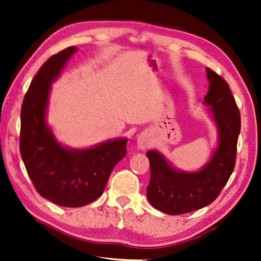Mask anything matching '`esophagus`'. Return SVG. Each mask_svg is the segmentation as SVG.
Returning <instances> with one entry per match:
<instances>
[{
    "mask_svg": "<svg viewBox=\"0 0 261 261\" xmlns=\"http://www.w3.org/2000/svg\"><path fill=\"white\" fill-rule=\"evenodd\" d=\"M152 145L150 137L147 134V132H142L139 136H138L137 139V147L139 150H146V149L150 148V146Z\"/></svg>",
    "mask_w": 261,
    "mask_h": 261,
    "instance_id": "obj_1",
    "label": "esophagus"
}]
</instances>
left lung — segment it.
<instances>
[{
	"instance_id": "8db88e82",
	"label": "left lung",
	"mask_w": 261,
	"mask_h": 261,
	"mask_svg": "<svg viewBox=\"0 0 261 261\" xmlns=\"http://www.w3.org/2000/svg\"><path fill=\"white\" fill-rule=\"evenodd\" d=\"M206 76L210 87L204 104L210 107L219 134V145L211 159L198 171H182L159 151L147 152L150 163L147 198L154 208L170 215L190 213L214 202L234 169L241 129L239 109L228 83L210 68Z\"/></svg>"
}]
</instances>
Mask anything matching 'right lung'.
I'll return each instance as SVG.
<instances>
[{"label":"right lung","mask_w":261,"mask_h":261,"mask_svg":"<svg viewBox=\"0 0 261 261\" xmlns=\"http://www.w3.org/2000/svg\"><path fill=\"white\" fill-rule=\"evenodd\" d=\"M76 47L49 58L32 80L21 109L20 152L37 192L66 207L84 206L102 195L114 166L125 156L126 138L88 149L60 145L46 122L51 83Z\"/></svg>","instance_id":"obj_1"}]
</instances>
